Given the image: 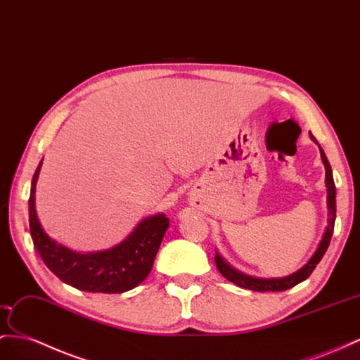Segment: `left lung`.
<instances>
[{
    "mask_svg": "<svg viewBox=\"0 0 360 360\" xmlns=\"http://www.w3.org/2000/svg\"><path fill=\"white\" fill-rule=\"evenodd\" d=\"M311 140H315V136L310 135ZM316 141V140H315ZM321 158L322 162L326 165V186H327V202H328V225L326 228L324 237L318 246L316 252L313 254V257L310 259V262L304 266L302 269H300L298 272H295L285 278H278V280H260V278H252V276L243 275L240 272H237L236 269H233L231 266H228L222 257H220L216 252L214 262L219 272L222 274L226 280H229L231 283H234L238 288L243 289H250V290H255V292H281V290H288L293 285H297L298 283L304 281L306 278H309L310 274L315 271L316 264L321 262L322 257H324L327 248L330 245L331 236H333V229H335V220H336V188H335V181H333V173H331V167L330 162L327 160V156L324 153V150L321 149Z\"/></svg>",
    "mask_w": 360,
    "mask_h": 360,
    "instance_id": "left-lung-1",
    "label": "left lung"
}]
</instances>
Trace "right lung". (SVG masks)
<instances>
[{
  "label": "right lung",
  "instance_id": "obj_1",
  "mask_svg": "<svg viewBox=\"0 0 360 360\" xmlns=\"http://www.w3.org/2000/svg\"><path fill=\"white\" fill-rule=\"evenodd\" d=\"M42 161L32 179L29 199V224L33 245L47 268L72 288L85 292L123 293L136 288L149 275L156 252L160 250L169 219L155 214L144 219L124 242L112 250L79 254L58 245L44 233L34 210L36 181Z\"/></svg>",
  "mask_w": 360,
  "mask_h": 360
}]
</instances>
